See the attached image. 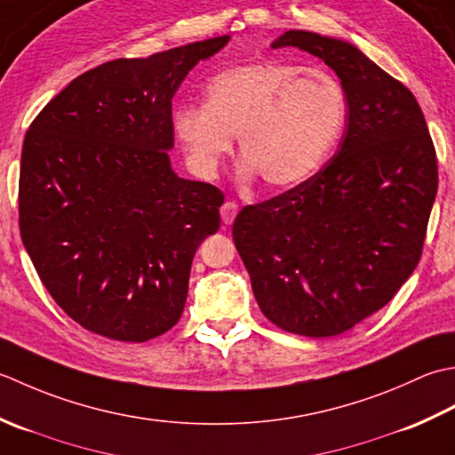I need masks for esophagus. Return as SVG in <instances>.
Masks as SVG:
<instances>
[{"label":"esophagus","instance_id":"esophagus-1","mask_svg":"<svg viewBox=\"0 0 455 455\" xmlns=\"http://www.w3.org/2000/svg\"><path fill=\"white\" fill-rule=\"evenodd\" d=\"M237 212H239V206L235 202H226L224 206H221V210H220V214H221V221H224L226 226H229L231 221L235 220V216H237Z\"/></svg>","mask_w":455,"mask_h":455}]
</instances>
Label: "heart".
<instances>
[{
    "label": "heart",
    "mask_w": 455,
    "mask_h": 455,
    "mask_svg": "<svg viewBox=\"0 0 455 455\" xmlns=\"http://www.w3.org/2000/svg\"><path fill=\"white\" fill-rule=\"evenodd\" d=\"M346 117V90L331 72L261 60L218 72L204 106L176 108L172 127L202 179L220 172L237 135L241 176L261 174L267 187L291 188L328 159Z\"/></svg>",
    "instance_id": "obj_1"
}]
</instances>
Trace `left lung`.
Segmentation results:
<instances>
[{
  "instance_id": "1",
  "label": "left lung",
  "mask_w": 455,
  "mask_h": 455,
  "mask_svg": "<svg viewBox=\"0 0 455 455\" xmlns=\"http://www.w3.org/2000/svg\"><path fill=\"white\" fill-rule=\"evenodd\" d=\"M338 74L347 125L331 161L234 221L255 300L276 326L308 338L347 331L381 310L419 265L438 163L412 92L355 44L286 31Z\"/></svg>"
}]
</instances>
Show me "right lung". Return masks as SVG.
<instances>
[{
    "instance_id": "obj_1",
    "label": "right lung",
    "mask_w": 455,
    "mask_h": 455,
    "mask_svg": "<svg viewBox=\"0 0 455 455\" xmlns=\"http://www.w3.org/2000/svg\"><path fill=\"white\" fill-rule=\"evenodd\" d=\"M229 35L74 78L35 117L20 172L23 245L68 316L141 344L182 316L194 253L224 194L172 171V98Z\"/></svg>"
}]
</instances>
